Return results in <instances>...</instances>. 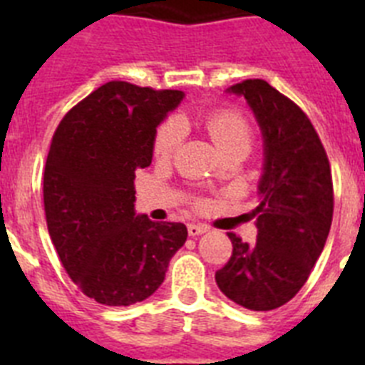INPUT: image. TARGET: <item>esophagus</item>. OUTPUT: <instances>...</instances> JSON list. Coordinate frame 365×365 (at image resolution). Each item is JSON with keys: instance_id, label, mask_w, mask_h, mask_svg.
Wrapping results in <instances>:
<instances>
[{"instance_id": "obj_1", "label": "esophagus", "mask_w": 365, "mask_h": 365, "mask_svg": "<svg viewBox=\"0 0 365 365\" xmlns=\"http://www.w3.org/2000/svg\"><path fill=\"white\" fill-rule=\"evenodd\" d=\"M205 232H208V227H206V225H201V222H190L188 225V234L192 235V237L205 234Z\"/></svg>"}]
</instances>
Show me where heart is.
Returning <instances> with one entry per match:
<instances>
[{"instance_id": "heart-1", "label": "heart", "mask_w": 365, "mask_h": 365, "mask_svg": "<svg viewBox=\"0 0 365 365\" xmlns=\"http://www.w3.org/2000/svg\"><path fill=\"white\" fill-rule=\"evenodd\" d=\"M199 124L205 128L212 143L222 151L235 150V148H247L250 150L252 146V125L247 120L245 115H241L235 109H214L202 115ZM185 138V128L175 118H170L155 133L153 140V153L159 159H170L177 151Z\"/></svg>"}]
</instances>
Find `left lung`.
Listing matches in <instances>:
<instances>
[{
	"label": "left lung",
	"instance_id": "obj_1",
	"mask_svg": "<svg viewBox=\"0 0 365 365\" xmlns=\"http://www.w3.org/2000/svg\"><path fill=\"white\" fill-rule=\"evenodd\" d=\"M228 91L243 95L265 140L254 245L228 232L232 256L215 283L250 311H272L299 292L320 257L333 221V175L314 125L291 98L259 78Z\"/></svg>",
	"mask_w": 365,
	"mask_h": 365
}]
</instances>
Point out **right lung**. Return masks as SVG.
I'll return each mask as SVG.
<instances>
[{
	"label": "right lung",
	"mask_w": 365,
	"mask_h": 365,
	"mask_svg": "<svg viewBox=\"0 0 365 365\" xmlns=\"http://www.w3.org/2000/svg\"><path fill=\"white\" fill-rule=\"evenodd\" d=\"M182 91L113 82L66 113L43 173L47 228L80 291L102 305L143 302L186 241L182 222L135 214V172L151 164L157 125Z\"/></svg>",
	"instance_id": "1"
}]
</instances>
